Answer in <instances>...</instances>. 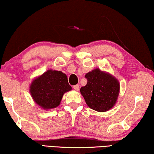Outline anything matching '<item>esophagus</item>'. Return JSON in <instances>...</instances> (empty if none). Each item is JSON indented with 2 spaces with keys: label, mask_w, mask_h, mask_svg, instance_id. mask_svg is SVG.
I'll list each match as a JSON object with an SVG mask.
<instances>
[{
  "label": "esophagus",
  "mask_w": 154,
  "mask_h": 154,
  "mask_svg": "<svg viewBox=\"0 0 154 154\" xmlns=\"http://www.w3.org/2000/svg\"><path fill=\"white\" fill-rule=\"evenodd\" d=\"M73 87H74V89H75V90H76V91L79 90V85H74V86H73Z\"/></svg>",
  "instance_id": "obj_1"
}]
</instances>
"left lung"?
<instances>
[{"label": "left lung", "mask_w": 154, "mask_h": 154, "mask_svg": "<svg viewBox=\"0 0 154 154\" xmlns=\"http://www.w3.org/2000/svg\"><path fill=\"white\" fill-rule=\"evenodd\" d=\"M87 83L80 93L89 107L97 112L108 111L116 103L120 85L118 80L107 73L96 69L85 75Z\"/></svg>", "instance_id": "1"}]
</instances>
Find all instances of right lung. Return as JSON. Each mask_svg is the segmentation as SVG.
<instances>
[{"label": "right lung", "instance_id": "obj_1", "mask_svg": "<svg viewBox=\"0 0 154 154\" xmlns=\"http://www.w3.org/2000/svg\"><path fill=\"white\" fill-rule=\"evenodd\" d=\"M72 90L66 74L48 70L35 79L30 86L33 99L43 109L57 107L65 92Z\"/></svg>", "mask_w": 154, "mask_h": 154}]
</instances>
